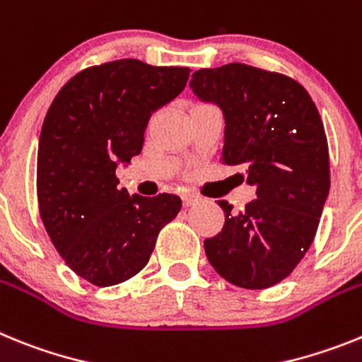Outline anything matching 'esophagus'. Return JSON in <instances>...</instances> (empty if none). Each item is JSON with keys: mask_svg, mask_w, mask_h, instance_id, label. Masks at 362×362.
Masks as SVG:
<instances>
[{"mask_svg": "<svg viewBox=\"0 0 362 362\" xmlns=\"http://www.w3.org/2000/svg\"><path fill=\"white\" fill-rule=\"evenodd\" d=\"M182 200H184V206L185 207H189V206H193V204L197 202V200H199V197H197V194H194V193H185L184 197H182Z\"/></svg>", "mask_w": 362, "mask_h": 362, "instance_id": "obj_1", "label": "esophagus"}]
</instances>
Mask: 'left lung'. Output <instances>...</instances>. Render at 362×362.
Here are the masks:
<instances>
[{"instance_id": "obj_1", "label": "left lung", "mask_w": 362, "mask_h": 362, "mask_svg": "<svg viewBox=\"0 0 362 362\" xmlns=\"http://www.w3.org/2000/svg\"><path fill=\"white\" fill-rule=\"evenodd\" d=\"M189 87L222 109L220 160L246 168V182L257 189L242 211L218 200L226 222L204 240L207 260L238 288H272L310 250L328 197V140L319 111L293 78L246 64L200 69Z\"/></svg>"}]
</instances>
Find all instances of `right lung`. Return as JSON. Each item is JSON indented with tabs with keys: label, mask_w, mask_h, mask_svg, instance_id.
I'll return each instance as SVG.
<instances>
[{
	"label": "right lung",
	"mask_w": 362,
	"mask_h": 362,
	"mask_svg": "<svg viewBox=\"0 0 362 362\" xmlns=\"http://www.w3.org/2000/svg\"><path fill=\"white\" fill-rule=\"evenodd\" d=\"M187 78V67L116 59L80 71L50 103L37 146V207L62 259L90 284L142 272L160 229L180 211L177 194L131 197L116 168L140 155L151 115Z\"/></svg>",
	"instance_id": "obj_1"
}]
</instances>
